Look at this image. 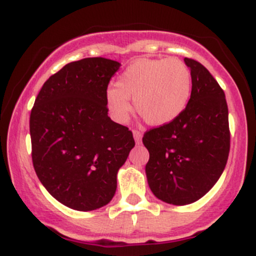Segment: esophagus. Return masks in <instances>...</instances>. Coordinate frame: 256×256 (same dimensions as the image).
I'll return each mask as SVG.
<instances>
[{"mask_svg": "<svg viewBox=\"0 0 256 256\" xmlns=\"http://www.w3.org/2000/svg\"><path fill=\"white\" fill-rule=\"evenodd\" d=\"M134 140H136L137 144H140V143L142 142V132L140 131L134 130Z\"/></svg>", "mask_w": 256, "mask_h": 256, "instance_id": "34e87169", "label": "esophagus"}]
</instances>
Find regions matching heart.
<instances>
[{"instance_id":"1","label":"heart","mask_w":256,"mask_h":256,"mask_svg":"<svg viewBox=\"0 0 256 256\" xmlns=\"http://www.w3.org/2000/svg\"><path fill=\"white\" fill-rule=\"evenodd\" d=\"M192 94V72L179 58L137 60L106 94L113 118L125 122L134 100L137 113L150 125H165L178 118Z\"/></svg>"}]
</instances>
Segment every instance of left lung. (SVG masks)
I'll return each instance as SVG.
<instances>
[{"label":"left lung","mask_w":256,"mask_h":256,"mask_svg":"<svg viewBox=\"0 0 256 256\" xmlns=\"http://www.w3.org/2000/svg\"><path fill=\"white\" fill-rule=\"evenodd\" d=\"M192 72V95L183 113L146 131V165L150 190L161 201L192 204L218 182L230 152L228 110L224 90L210 71L184 58Z\"/></svg>","instance_id":"left-lung-1"}]
</instances>
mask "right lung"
Returning a JSON list of instances; mask_svg holds the SVG:
<instances>
[{"mask_svg": "<svg viewBox=\"0 0 256 256\" xmlns=\"http://www.w3.org/2000/svg\"><path fill=\"white\" fill-rule=\"evenodd\" d=\"M120 64L86 58L49 77L30 116L32 162L40 183L76 210H98L113 198L116 173L134 140L108 116L106 94Z\"/></svg>", "mask_w": 256, "mask_h": 256, "instance_id": "1", "label": "right lung"}]
</instances>
